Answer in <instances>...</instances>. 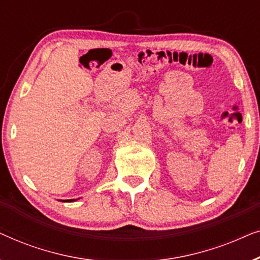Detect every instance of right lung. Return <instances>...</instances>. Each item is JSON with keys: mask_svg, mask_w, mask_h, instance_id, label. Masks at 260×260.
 <instances>
[{"mask_svg": "<svg viewBox=\"0 0 260 260\" xmlns=\"http://www.w3.org/2000/svg\"><path fill=\"white\" fill-rule=\"evenodd\" d=\"M67 202H72V201H76V200H74V199H71V200H66Z\"/></svg>", "mask_w": 260, "mask_h": 260, "instance_id": "right-lung-1", "label": "right lung"}]
</instances>
